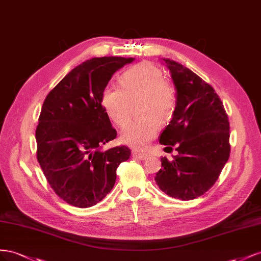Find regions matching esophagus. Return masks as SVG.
I'll return each instance as SVG.
<instances>
[{"label": "esophagus", "instance_id": "1", "mask_svg": "<svg viewBox=\"0 0 261 261\" xmlns=\"http://www.w3.org/2000/svg\"><path fill=\"white\" fill-rule=\"evenodd\" d=\"M132 156L135 159H138V160H140V161H144V160H146L148 156L147 153H141V152H137V151H135V152H132Z\"/></svg>", "mask_w": 261, "mask_h": 261}]
</instances>
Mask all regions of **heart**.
I'll return each mask as SVG.
<instances>
[{
	"instance_id": "obj_1",
	"label": "heart",
	"mask_w": 261,
	"mask_h": 261,
	"mask_svg": "<svg viewBox=\"0 0 261 261\" xmlns=\"http://www.w3.org/2000/svg\"><path fill=\"white\" fill-rule=\"evenodd\" d=\"M120 86L108 85L101 93L100 102L108 118L121 126L129 121L131 102L141 98L139 115L143 116L126 124L120 133L121 142L133 148H144L176 107L174 87L165 81L158 66L143 62L132 66L120 77Z\"/></svg>"
}]
</instances>
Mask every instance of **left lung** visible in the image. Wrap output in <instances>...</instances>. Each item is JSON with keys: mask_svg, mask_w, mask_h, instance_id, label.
<instances>
[{"mask_svg": "<svg viewBox=\"0 0 261 261\" xmlns=\"http://www.w3.org/2000/svg\"><path fill=\"white\" fill-rule=\"evenodd\" d=\"M163 61L172 74L177 99L160 143L176 145L178 154L173 161L161 159L163 168L155 181L169 197L192 200L212 187L228 161L229 121L211 85L180 63L165 58Z\"/></svg>", "mask_w": 261, "mask_h": 261, "instance_id": "obj_1", "label": "left lung"}]
</instances>
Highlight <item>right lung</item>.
Listing matches in <instances>:
<instances>
[{
    "label": "right lung",
    "instance_id": "1",
    "mask_svg": "<svg viewBox=\"0 0 261 261\" xmlns=\"http://www.w3.org/2000/svg\"><path fill=\"white\" fill-rule=\"evenodd\" d=\"M135 58H93L51 89L36 129L37 160L50 187L76 207L98 203L114 188L117 168L128 161L125 145L102 151L116 139L100 97L114 73Z\"/></svg>",
    "mask_w": 261,
    "mask_h": 261
}]
</instances>
